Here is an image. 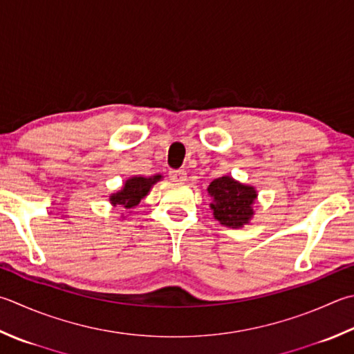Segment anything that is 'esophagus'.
<instances>
[{"mask_svg": "<svg viewBox=\"0 0 354 354\" xmlns=\"http://www.w3.org/2000/svg\"><path fill=\"white\" fill-rule=\"evenodd\" d=\"M169 178L172 180V182L183 183V182H186L188 176H186L185 169H172V171H169Z\"/></svg>", "mask_w": 354, "mask_h": 354, "instance_id": "esophagus-1", "label": "esophagus"}]
</instances>
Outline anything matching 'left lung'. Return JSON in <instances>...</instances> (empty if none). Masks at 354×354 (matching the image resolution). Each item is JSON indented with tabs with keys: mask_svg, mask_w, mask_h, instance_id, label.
<instances>
[{
	"mask_svg": "<svg viewBox=\"0 0 354 354\" xmlns=\"http://www.w3.org/2000/svg\"><path fill=\"white\" fill-rule=\"evenodd\" d=\"M208 196L212 200L211 209L214 211V217L220 225L242 228L254 216L252 205L257 198V191L230 176L212 180L208 186Z\"/></svg>",
	"mask_w": 354,
	"mask_h": 354,
	"instance_id": "left-lung-1",
	"label": "left lung"
}]
</instances>
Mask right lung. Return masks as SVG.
Segmentation results:
<instances>
[{"instance_id":"right-lung-1","label":"right lung","mask_w":354,"mask_h":354,"mask_svg":"<svg viewBox=\"0 0 354 354\" xmlns=\"http://www.w3.org/2000/svg\"><path fill=\"white\" fill-rule=\"evenodd\" d=\"M158 180H162V176L158 174L152 177H131L126 180L122 189L109 197V202L114 206L122 205L126 209L134 208L142 202V198L148 196L152 185H156Z\"/></svg>"}]
</instances>
